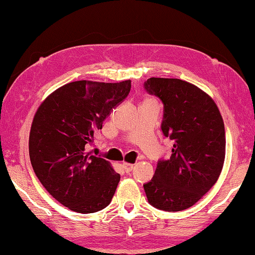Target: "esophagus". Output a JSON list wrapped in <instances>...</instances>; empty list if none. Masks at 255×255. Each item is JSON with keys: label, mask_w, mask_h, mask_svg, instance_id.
<instances>
[{"label": "esophagus", "mask_w": 255, "mask_h": 255, "mask_svg": "<svg viewBox=\"0 0 255 255\" xmlns=\"http://www.w3.org/2000/svg\"><path fill=\"white\" fill-rule=\"evenodd\" d=\"M123 168L127 173L131 172L133 169V163H128V162H123Z\"/></svg>", "instance_id": "34e87169"}]
</instances>
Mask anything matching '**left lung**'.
Returning a JSON list of instances; mask_svg holds the SVG:
<instances>
[{"instance_id": "obj_1", "label": "left lung", "mask_w": 255, "mask_h": 255, "mask_svg": "<svg viewBox=\"0 0 255 255\" xmlns=\"http://www.w3.org/2000/svg\"><path fill=\"white\" fill-rule=\"evenodd\" d=\"M146 92L163 103L161 130L174 140L172 155L160 160L144 184L148 203L163 211L193 207L217 182L225 159V128L215 101L193 83L151 78Z\"/></svg>"}]
</instances>
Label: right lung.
Returning <instances> with one entry per match:
<instances>
[{"instance_id":"right-lung-1","label":"right lung","mask_w":255,"mask_h":255,"mask_svg":"<svg viewBox=\"0 0 255 255\" xmlns=\"http://www.w3.org/2000/svg\"><path fill=\"white\" fill-rule=\"evenodd\" d=\"M131 80L69 82L50 94L34 115L29 138L32 168L59 203L80 214L109 205L121 175L109 161L89 155L94 132L127 99Z\"/></svg>"}]
</instances>
